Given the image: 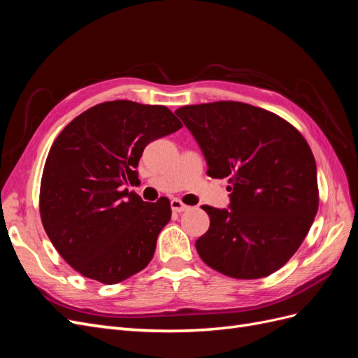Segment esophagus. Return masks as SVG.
I'll return each instance as SVG.
<instances>
[{
	"label": "esophagus",
	"mask_w": 358,
	"mask_h": 358,
	"mask_svg": "<svg viewBox=\"0 0 358 358\" xmlns=\"http://www.w3.org/2000/svg\"><path fill=\"white\" fill-rule=\"evenodd\" d=\"M170 206H171V210L176 212V213H180V212H185L188 210L189 206H187L185 203H182L179 199H173L170 201Z\"/></svg>",
	"instance_id": "esophagus-1"
}]
</instances>
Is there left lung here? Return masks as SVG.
Masks as SVG:
<instances>
[{"label": "left lung", "mask_w": 358, "mask_h": 358, "mask_svg": "<svg viewBox=\"0 0 358 358\" xmlns=\"http://www.w3.org/2000/svg\"><path fill=\"white\" fill-rule=\"evenodd\" d=\"M196 137L210 178H229L230 209L203 206L210 227L196 242L203 262L225 276L258 279L282 267L318 210L317 164L297 129L239 101L175 112Z\"/></svg>", "instance_id": "8db88e82"}]
</instances>
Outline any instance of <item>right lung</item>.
I'll use <instances>...</instances> for the list:
<instances>
[{"mask_svg": "<svg viewBox=\"0 0 358 358\" xmlns=\"http://www.w3.org/2000/svg\"><path fill=\"white\" fill-rule=\"evenodd\" d=\"M182 128L166 106L96 104L62 129L43 169L40 215L59 255L80 275L112 285L143 270L170 218L169 199L122 189L138 179L148 143Z\"/></svg>", "mask_w": 358, "mask_h": 358, "instance_id": "right-lung-1", "label": "right lung"}]
</instances>
